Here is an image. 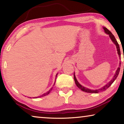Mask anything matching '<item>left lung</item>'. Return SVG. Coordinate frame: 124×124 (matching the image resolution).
Returning a JSON list of instances; mask_svg holds the SVG:
<instances>
[{
	"mask_svg": "<svg viewBox=\"0 0 124 124\" xmlns=\"http://www.w3.org/2000/svg\"><path fill=\"white\" fill-rule=\"evenodd\" d=\"M103 29L105 31V32L107 34H108V35H109V37L110 38V39H112V40L113 41V43H114L115 45H116V49H117V53H118V54L119 56V57H120V56H121V53H120V47H119V44L117 43V42L116 41V39L115 38V37L113 34H112V33L110 31H109L108 29L106 28V27H103ZM120 67H118L117 69V70L116 71V73H115V74L114 75V77H113V79L112 80L110 81V82H109L107 84H106L105 86H104L103 87H102L101 89H100L98 90H90L89 89H87V88H86L85 87L83 86L82 85H81L80 84L78 83V81H77V80L76 79V78H75V76L74 75V81H75V83L76 84V85L81 90H82L83 91H84L85 92H89V93H98V92H101V91H106V90L108 89L109 87H110V86L114 82V80L115 79H116V78L119 75V72H120Z\"/></svg>",
	"mask_w": 124,
	"mask_h": 124,
	"instance_id": "8db88e82",
	"label": "left lung"
}]
</instances>
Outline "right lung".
<instances>
[{"mask_svg":"<svg viewBox=\"0 0 124 124\" xmlns=\"http://www.w3.org/2000/svg\"><path fill=\"white\" fill-rule=\"evenodd\" d=\"M57 74H56V77H57ZM55 81H56V80H55ZM54 83H55V82H54ZM52 90V88H51V89H50V90H49V91H47V92H46V93H44L43 94V95H41L40 96H39V97H44V96H46V95H48V94H49V93H50V92H51V90ZM37 98V97H35V98Z\"/></svg>","mask_w":124,"mask_h":124,"instance_id":"right-lung-1","label":"right lung"}]
</instances>
